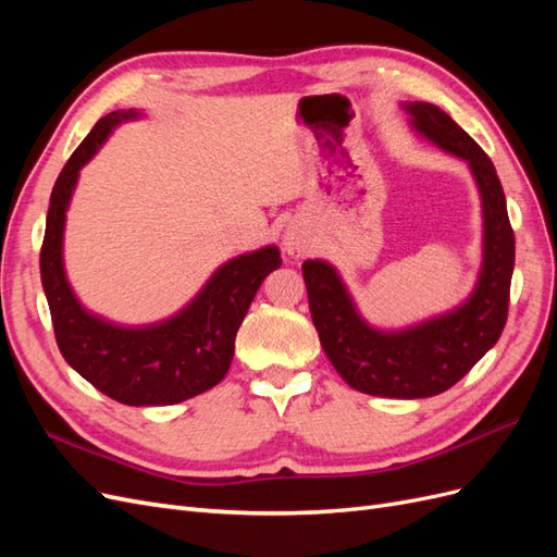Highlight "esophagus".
<instances>
[{
	"instance_id": "34e87169",
	"label": "esophagus",
	"mask_w": 557,
	"mask_h": 557,
	"mask_svg": "<svg viewBox=\"0 0 557 557\" xmlns=\"http://www.w3.org/2000/svg\"><path fill=\"white\" fill-rule=\"evenodd\" d=\"M309 248H311V242H309L305 230L288 227L283 232V250L288 252L290 258H301L305 252H309Z\"/></svg>"
}]
</instances>
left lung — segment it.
I'll use <instances>...</instances> for the list:
<instances>
[{
    "label": "left lung",
    "mask_w": 557,
    "mask_h": 557,
    "mask_svg": "<svg viewBox=\"0 0 557 557\" xmlns=\"http://www.w3.org/2000/svg\"><path fill=\"white\" fill-rule=\"evenodd\" d=\"M418 137L467 162L481 197L483 256L474 290L462 305L401 330L367 323L344 278L327 260H307L309 309L325 356L360 393L423 399L448 391L491 350L507 323L516 258L513 230L495 164L440 107L401 102Z\"/></svg>",
    "instance_id": "left-lung-1"
}]
</instances>
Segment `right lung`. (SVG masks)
<instances>
[{
    "instance_id": "right-lung-1",
    "label": "right lung",
    "mask_w": 557,
    "mask_h": 557,
    "mask_svg": "<svg viewBox=\"0 0 557 557\" xmlns=\"http://www.w3.org/2000/svg\"><path fill=\"white\" fill-rule=\"evenodd\" d=\"M144 113L121 109L104 115L50 193L41 246V283L62 358L99 393L127 407H166L218 385L232 364L234 336L262 281L281 267L276 246L223 262L201 290L174 315L148 325H121L88 311L64 272V223L78 174L111 132Z\"/></svg>"
}]
</instances>
